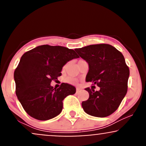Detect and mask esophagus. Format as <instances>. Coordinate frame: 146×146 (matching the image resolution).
Segmentation results:
<instances>
[{
  "mask_svg": "<svg viewBox=\"0 0 146 146\" xmlns=\"http://www.w3.org/2000/svg\"><path fill=\"white\" fill-rule=\"evenodd\" d=\"M80 90H81V89H80V88H76V93H78V92H79Z\"/></svg>",
  "mask_w": 146,
  "mask_h": 146,
  "instance_id": "obj_1",
  "label": "esophagus"
}]
</instances>
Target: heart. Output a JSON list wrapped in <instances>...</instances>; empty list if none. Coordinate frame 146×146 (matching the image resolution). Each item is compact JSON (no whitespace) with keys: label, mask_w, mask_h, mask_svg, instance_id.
Here are the masks:
<instances>
[{"label":"heart","mask_w":146,"mask_h":146,"mask_svg":"<svg viewBox=\"0 0 146 146\" xmlns=\"http://www.w3.org/2000/svg\"><path fill=\"white\" fill-rule=\"evenodd\" d=\"M65 81L66 83L72 84V85H76L78 83V80L76 78H72V77H67V78L65 79Z\"/></svg>","instance_id":"heart-1"}]
</instances>
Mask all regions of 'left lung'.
Masks as SVG:
<instances>
[{"label": "left lung", "instance_id": "left-lung-1", "mask_svg": "<svg viewBox=\"0 0 146 146\" xmlns=\"http://www.w3.org/2000/svg\"><path fill=\"white\" fill-rule=\"evenodd\" d=\"M89 64L87 82H93L100 90L87 87L89 99L82 102L86 113L94 117L110 115L119 107L127 93L129 68L123 54L109 44L90 45L75 49Z\"/></svg>", "mask_w": 146, "mask_h": 146}]
</instances>
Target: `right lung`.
I'll return each mask as SVG.
<instances>
[{
	"label": "right lung",
	"mask_w": 146,
	"mask_h": 146,
	"mask_svg": "<svg viewBox=\"0 0 146 146\" xmlns=\"http://www.w3.org/2000/svg\"><path fill=\"white\" fill-rule=\"evenodd\" d=\"M72 49L60 46H39L25 52L14 72L15 94L25 111L38 120H48L60 114L63 100L76 93L72 85H50L61 75L67 62L78 58Z\"/></svg>",
	"instance_id": "obj_1"
}]
</instances>
